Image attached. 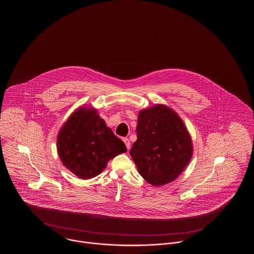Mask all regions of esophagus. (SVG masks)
I'll return each instance as SVG.
<instances>
[{"label": "esophagus", "mask_w": 254, "mask_h": 254, "mask_svg": "<svg viewBox=\"0 0 254 254\" xmlns=\"http://www.w3.org/2000/svg\"><path fill=\"white\" fill-rule=\"evenodd\" d=\"M123 141H124V143L126 144V145H127V149H129L130 148V141H129V139H127V138H124L123 139Z\"/></svg>", "instance_id": "esophagus-1"}]
</instances>
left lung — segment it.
<instances>
[{
	"instance_id": "left-lung-1",
	"label": "left lung",
	"mask_w": 254,
	"mask_h": 254,
	"mask_svg": "<svg viewBox=\"0 0 254 254\" xmlns=\"http://www.w3.org/2000/svg\"><path fill=\"white\" fill-rule=\"evenodd\" d=\"M136 132L129 153L145 181L160 187L178 178L193 154L191 136L180 116L163 104L141 109Z\"/></svg>"
}]
</instances>
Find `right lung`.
<instances>
[{"label": "right lung", "instance_id": "1", "mask_svg": "<svg viewBox=\"0 0 254 254\" xmlns=\"http://www.w3.org/2000/svg\"><path fill=\"white\" fill-rule=\"evenodd\" d=\"M57 151L63 165L80 179L96 177L109 160L127 152V146L93 107H80L62 126Z\"/></svg>", "mask_w": 254, "mask_h": 254}]
</instances>
